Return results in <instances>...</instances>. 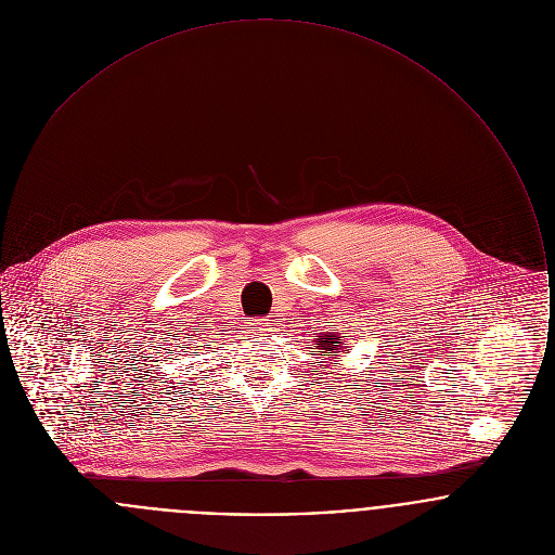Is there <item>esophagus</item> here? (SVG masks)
Listing matches in <instances>:
<instances>
[{
	"label": "esophagus",
	"instance_id": "34e87169",
	"mask_svg": "<svg viewBox=\"0 0 555 555\" xmlns=\"http://www.w3.org/2000/svg\"><path fill=\"white\" fill-rule=\"evenodd\" d=\"M251 331H254V335H264L269 328L264 326V322H254V326H251Z\"/></svg>",
	"mask_w": 555,
	"mask_h": 555
}]
</instances>
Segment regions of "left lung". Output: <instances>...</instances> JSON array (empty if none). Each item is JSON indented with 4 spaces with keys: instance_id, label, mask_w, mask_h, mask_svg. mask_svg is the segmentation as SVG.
I'll list each match as a JSON object with an SVG mask.
<instances>
[{
    "instance_id": "left-lung-1",
    "label": "left lung",
    "mask_w": 555,
    "mask_h": 555,
    "mask_svg": "<svg viewBox=\"0 0 555 555\" xmlns=\"http://www.w3.org/2000/svg\"><path fill=\"white\" fill-rule=\"evenodd\" d=\"M320 339H318V352H326V357L328 359H335L344 348H348V346H344V339L341 337H348V335H337V333H322V335H318Z\"/></svg>"
}]
</instances>
